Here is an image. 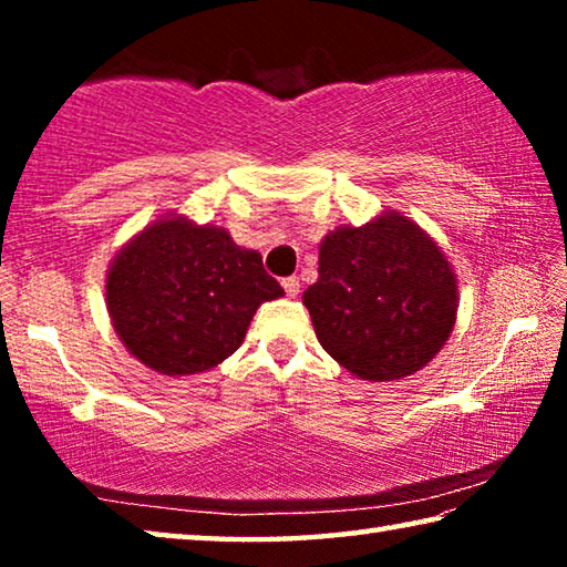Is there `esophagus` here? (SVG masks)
I'll return each instance as SVG.
<instances>
[{"mask_svg": "<svg viewBox=\"0 0 567 567\" xmlns=\"http://www.w3.org/2000/svg\"><path fill=\"white\" fill-rule=\"evenodd\" d=\"M282 287H285V292H287V295L295 297L297 292H300V280H297L295 275H290V277H282Z\"/></svg>", "mask_w": 567, "mask_h": 567, "instance_id": "34e87169", "label": "esophagus"}]
</instances>
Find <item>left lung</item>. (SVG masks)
I'll return each instance as SVG.
<instances>
[{"label": "left lung", "instance_id": "obj_1", "mask_svg": "<svg viewBox=\"0 0 567 567\" xmlns=\"http://www.w3.org/2000/svg\"><path fill=\"white\" fill-rule=\"evenodd\" d=\"M302 302L324 352L352 375L380 382L435 358L453 332L457 287L433 239L385 215L324 237L320 280Z\"/></svg>", "mask_w": 567, "mask_h": 567}]
</instances>
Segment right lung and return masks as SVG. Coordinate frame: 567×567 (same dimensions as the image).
I'll return each mask as SVG.
<instances>
[{"mask_svg": "<svg viewBox=\"0 0 567 567\" xmlns=\"http://www.w3.org/2000/svg\"><path fill=\"white\" fill-rule=\"evenodd\" d=\"M285 295L262 257L223 227L159 219L122 249L107 277L114 330L162 375H195L227 360L265 300Z\"/></svg>", "mask_w": 567, "mask_h": 567, "instance_id": "obj_1", "label": "right lung"}]
</instances>
